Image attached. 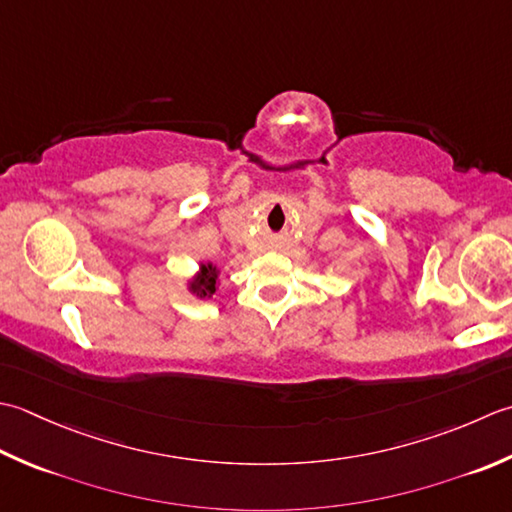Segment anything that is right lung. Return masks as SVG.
Segmentation results:
<instances>
[{"instance_id":"add662e5","label":"right lung","mask_w":512,"mask_h":512,"mask_svg":"<svg viewBox=\"0 0 512 512\" xmlns=\"http://www.w3.org/2000/svg\"><path fill=\"white\" fill-rule=\"evenodd\" d=\"M218 285H221V269L212 263H201L196 274L187 278V291L196 298H212L216 294Z\"/></svg>"}]
</instances>
